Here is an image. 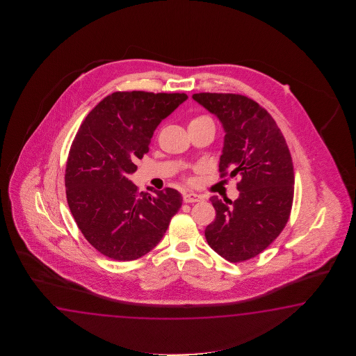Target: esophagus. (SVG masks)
Listing matches in <instances>:
<instances>
[{
  "mask_svg": "<svg viewBox=\"0 0 356 356\" xmlns=\"http://www.w3.org/2000/svg\"><path fill=\"white\" fill-rule=\"evenodd\" d=\"M183 201H184L186 204H193V202L202 201V197L200 196V195H196V193H186V195L183 196Z\"/></svg>",
  "mask_w": 356,
  "mask_h": 356,
  "instance_id": "1",
  "label": "esophagus"
}]
</instances>
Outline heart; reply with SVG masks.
<instances>
[{"instance_id": "heart-1", "label": "heart", "mask_w": 356, "mask_h": 356, "mask_svg": "<svg viewBox=\"0 0 356 356\" xmlns=\"http://www.w3.org/2000/svg\"><path fill=\"white\" fill-rule=\"evenodd\" d=\"M206 118H207V117H204V115H201V117H196V118H193V120L191 121V123H192V122L202 121V120H206Z\"/></svg>"}]
</instances>
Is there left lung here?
<instances>
[{"instance_id": "left-lung-1", "label": "left lung", "mask_w": 356, "mask_h": 356, "mask_svg": "<svg viewBox=\"0 0 356 356\" xmlns=\"http://www.w3.org/2000/svg\"><path fill=\"white\" fill-rule=\"evenodd\" d=\"M193 99L215 114L225 131L220 177L239 175V197L212 196L216 218L204 230L209 245L230 262L256 257L280 235L294 198L288 144L265 108L241 94L198 92Z\"/></svg>"}]
</instances>
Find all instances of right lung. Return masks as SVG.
Returning <instances> with one entry per match:
<instances>
[{
    "label": "right lung",
    "mask_w": 356,
    "mask_h": 356,
    "mask_svg": "<svg viewBox=\"0 0 356 356\" xmlns=\"http://www.w3.org/2000/svg\"><path fill=\"white\" fill-rule=\"evenodd\" d=\"M188 98L184 92L115 91L83 120L68 152L65 186L85 239L115 261L143 257L181 206L178 191L138 192L129 181L154 131Z\"/></svg>",
    "instance_id": "obj_1"
}]
</instances>
